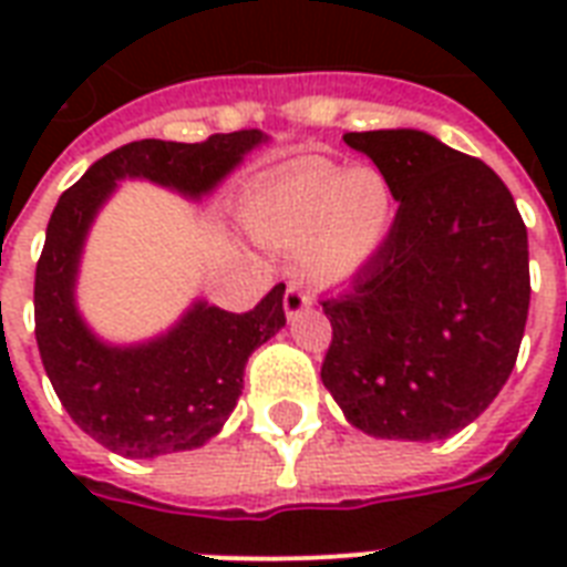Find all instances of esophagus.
Instances as JSON below:
<instances>
[{"mask_svg": "<svg viewBox=\"0 0 567 567\" xmlns=\"http://www.w3.org/2000/svg\"><path fill=\"white\" fill-rule=\"evenodd\" d=\"M311 302L315 300H311L309 291H302V285L297 282L288 285V291H285V300H282L285 315H288V318H297V315H302V311H309Z\"/></svg>", "mask_w": 567, "mask_h": 567, "instance_id": "obj_1", "label": "esophagus"}]
</instances>
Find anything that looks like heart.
I'll list each match as a JSON object with an SVG mask.
<instances>
[{
  "label": "heart",
  "mask_w": 567,
  "mask_h": 567,
  "mask_svg": "<svg viewBox=\"0 0 567 567\" xmlns=\"http://www.w3.org/2000/svg\"><path fill=\"white\" fill-rule=\"evenodd\" d=\"M396 196L377 167L302 158L244 203V220L267 244L300 249L320 285L350 282L377 261L394 229Z\"/></svg>",
  "instance_id": "obj_1"
}]
</instances>
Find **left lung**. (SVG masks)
<instances>
[{
  "label": "left lung",
  "mask_w": 567,
  "mask_h": 567,
  "mask_svg": "<svg viewBox=\"0 0 567 567\" xmlns=\"http://www.w3.org/2000/svg\"><path fill=\"white\" fill-rule=\"evenodd\" d=\"M394 188L385 247L323 300L320 379L355 430L439 441L506 385L529 311L527 226L501 176L417 128L347 132Z\"/></svg>",
  "instance_id": "obj_1"
}]
</instances>
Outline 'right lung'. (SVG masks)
Instances as JSON below:
<instances>
[{"mask_svg":"<svg viewBox=\"0 0 567 567\" xmlns=\"http://www.w3.org/2000/svg\"><path fill=\"white\" fill-rule=\"evenodd\" d=\"M261 144L267 135L258 128L212 135L203 144L135 141L91 164L49 217L34 274L40 359L66 414L117 456L155 458L203 447L223 430L238 405L247 359L285 327V285L244 315L194 300L171 329L114 344L93 332L75 302L93 220L126 179L203 199Z\"/></svg>","mask_w":567,"mask_h":567,"instance_id":"obj_1","label":"right lung"}]
</instances>
